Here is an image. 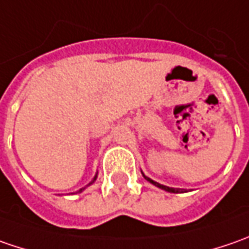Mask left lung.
Returning <instances> with one entry per match:
<instances>
[{
	"mask_svg": "<svg viewBox=\"0 0 249 249\" xmlns=\"http://www.w3.org/2000/svg\"><path fill=\"white\" fill-rule=\"evenodd\" d=\"M147 180H148L149 183H152L154 186L159 187V188H162V190H165V191H169V193H183V190H180V188H170V187L167 186H163V184H159V183H157V181H154V180H151L149 177L144 176Z\"/></svg>",
	"mask_w": 249,
	"mask_h": 249,
	"instance_id": "obj_1",
	"label": "left lung"
}]
</instances>
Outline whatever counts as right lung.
Masks as SVG:
<instances>
[{
  "label": "right lung",
  "instance_id": "1",
  "mask_svg": "<svg viewBox=\"0 0 249 249\" xmlns=\"http://www.w3.org/2000/svg\"><path fill=\"white\" fill-rule=\"evenodd\" d=\"M95 178H97V176H95V177H94V180H95ZM94 180H92V181H91V183H90V184H92V183H94ZM83 190H84V188H82V190H80V191H83Z\"/></svg>",
  "mask_w": 249,
  "mask_h": 249
}]
</instances>
